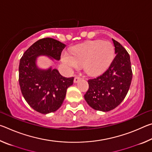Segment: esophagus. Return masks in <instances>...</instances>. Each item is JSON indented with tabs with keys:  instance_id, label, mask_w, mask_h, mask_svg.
Masks as SVG:
<instances>
[{
	"instance_id": "34e87169",
	"label": "esophagus",
	"mask_w": 152,
	"mask_h": 152,
	"mask_svg": "<svg viewBox=\"0 0 152 152\" xmlns=\"http://www.w3.org/2000/svg\"><path fill=\"white\" fill-rule=\"evenodd\" d=\"M81 80V78H80L78 76H76L74 79V83H77V82H78L79 80Z\"/></svg>"
}]
</instances>
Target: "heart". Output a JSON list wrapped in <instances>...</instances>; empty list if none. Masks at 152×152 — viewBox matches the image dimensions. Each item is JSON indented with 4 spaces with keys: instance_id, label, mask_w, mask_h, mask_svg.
Returning <instances> with one entry per match:
<instances>
[{
    "instance_id": "1",
    "label": "heart",
    "mask_w": 152,
    "mask_h": 152,
    "mask_svg": "<svg viewBox=\"0 0 152 152\" xmlns=\"http://www.w3.org/2000/svg\"><path fill=\"white\" fill-rule=\"evenodd\" d=\"M114 56L115 48L111 43L96 40L76 46L72 50V54L64 51L61 60L71 69H78L84 65L88 74L97 75L110 66Z\"/></svg>"
}]
</instances>
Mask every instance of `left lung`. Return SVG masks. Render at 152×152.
<instances>
[{
  "instance_id": "obj_1",
  "label": "left lung",
  "mask_w": 152,
  "mask_h": 152,
  "mask_svg": "<svg viewBox=\"0 0 152 152\" xmlns=\"http://www.w3.org/2000/svg\"><path fill=\"white\" fill-rule=\"evenodd\" d=\"M116 56L109 68L88 80L89 88L84 99L90 107L107 112L119 105L127 95L132 80L130 56L125 49L112 39Z\"/></svg>"
}]
</instances>
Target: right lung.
<instances>
[{"label": "right lung", "mask_w": 152, "mask_h": 152, "mask_svg": "<svg viewBox=\"0 0 152 152\" xmlns=\"http://www.w3.org/2000/svg\"><path fill=\"white\" fill-rule=\"evenodd\" d=\"M66 46L53 38H43L33 43L20 60L19 81L22 94L29 106L42 114L54 112L61 107L74 77H64L52 66L39 68L37 58L47 56L59 61Z\"/></svg>", "instance_id": "obj_1"}]
</instances>
